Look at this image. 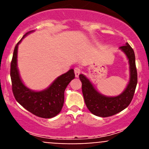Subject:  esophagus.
Returning <instances> with one entry per match:
<instances>
[{
	"label": "esophagus",
	"instance_id": "34e87169",
	"mask_svg": "<svg viewBox=\"0 0 149 149\" xmlns=\"http://www.w3.org/2000/svg\"><path fill=\"white\" fill-rule=\"evenodd\" d=\"M74 73H75V76H76V77H79V75H80L81 73V68L79 67H76L74 68Z\"/></svg>",
	"mask_w": 149,
	"mask_h": 149
}]
</instances>
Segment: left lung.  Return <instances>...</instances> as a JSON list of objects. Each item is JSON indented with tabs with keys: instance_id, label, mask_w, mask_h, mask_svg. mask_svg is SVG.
Segmentation results:
<instances>
[{
	"instance_id": "1",
	"label": "left lung",
	"mask_w": 149,
	"mask_h": 149,
	"mask_svg": "<svg viewBox=\"0 0 149 149\" xmlns=\"http://www.w3.org/2000/svg\"><path fill=\"white\" fill-rule=\"evenodd\" d=\"M120 49L127 55L130 64V81L121 94L112 97L102 95L94 88L92 84L84 75H79L86 105L88 110L97 116L102 118L112 116L125 109L133 98L138 82L134 51L128 43L121 46Z\"/></svg>"
}]
</instances>
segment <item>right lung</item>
Listing matches in <instances>:
<instances>
[{"label":"right lung","instance_id":"1","mask_svg":"<svg viewBox=\"0 0 149 149\" xmlns=\"http://www.w3.org/2000/svg\"><path fill=\"white\" fill-rule=\"evenodd\" d=\"M23 36L22 40L14 48L10 63V79L13 96L24 108L42 118H51L56 116L62 109L64 103V91L68 84L75 78L73 69L57 78L47 88L41 91H34L29 89L22 82L17 68L18 46L28 34Z\"/></svg>","mask_w":149,"mask_h":149}]
</instances>
